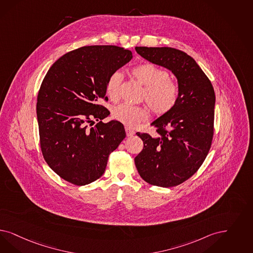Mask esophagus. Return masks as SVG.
<instances>
[{"mask_svg": "<svg viewBox=\"0 0 253 253\" xmlns=\"http://www.w3.org/2000/svg\"><path fill=\"white\" fill-rule=\"evenodd\" d=\"M125 131H126V134H127V136H132L135 132L134 131L131 129V128H129V127H125Z\"/></svg>", "mask_w": 253, "mask_h": 253, "instance_id": "34e87169", "label": "esophagus"}]
</instances>
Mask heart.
<instances>
[{
    "label": "heart",
    "instance_id": "1",
    "mask_svg": "<svg viewBox=\"0 0 253 253\" xmlns=\"http://www.w3.org/2000/svg\"><path fill=\"white\" fill-rule=\"evenodd\" d=\"M131 74L145 86L143 97L154 113L164 116L174 110L179 100V87L169 79L166 70L153 63H142L133 67ZM122 81V73L119 71L114 72L108 78L105 91L110 99L118 98ZM112 118L127 126L134 127L148 120V112L141 106L122 104L114 107Z\"/></svg>",
    "mask_w": 253,
    "mask_h": 253
}]
</instances>
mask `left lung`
<instances>
[{"mask_svg":"<svg viewBox=\"0 0 253 253\" xmlns=\"http://www.w3.org/2000/svg\"><path fill=\"white\" fill-rule=\"evenodd\" d=\"M135 50L172 71L179 87L174 110L151 123L157 133L136 132L144 147L134 158L135 166L148 183L177 186L196 173L209 154L214 134L215 91L200 66L183 51L147 46H136Z\"/></svg>","mask_w":253,"mask_h":253,"instance_id":"left-lung-1","label":"left lung"}]
</instances>
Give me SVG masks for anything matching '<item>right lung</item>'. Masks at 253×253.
Masks as SVG:
<instances>
[{"instance_id":"right-lung-1","label":"right lung","mask_w":253,"mask_h":253,"mask_svg":"<svg viewBox=\"0 0 253 253\" xmlns=\"http://www.w3.org/2000/svg\"><path fill=\"white\" fill-rule=\"evenodd\" d=\"M131 58L130 50L116 45L82 46L55 61L43 79L36 104L42 154L70 183L100 178L126 136L121 122H102L110 112L97 102L106 98L110 75Z\"/></svg>"}]
</instances>
